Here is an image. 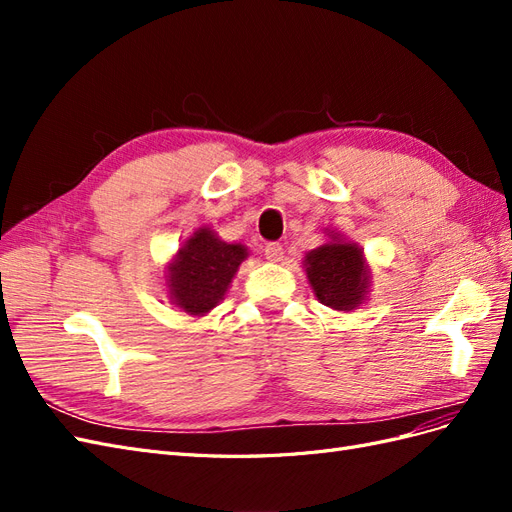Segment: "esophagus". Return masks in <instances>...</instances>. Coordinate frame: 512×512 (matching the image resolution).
<instances>
[{
    "mask_svg": "<svg viewBox=\"0 0 512 512\" xmlns=\"http://www.w3.org/2000/svg\"><path fill=\"white\" fill-rule=\"evenodd\" d=\"M265 256L271 262H280L284 258V247L280 243H267L265 245Z\"/></svg>",
    "mask_w": 512,
    "mask_h": 512,
    "instance_id": "1",
    "label": "esophagus"
}]
</instances>
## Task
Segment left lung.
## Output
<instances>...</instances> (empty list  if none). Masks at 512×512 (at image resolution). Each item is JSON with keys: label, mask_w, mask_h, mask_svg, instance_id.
I'll use <instances>...</instances> for the list:
<instances>
[{"label": "left lung", "mask_w": 512, "mask_h": 512, "mask_svg": "<svg viewBox=\"0 0 512 512\" xmlns=\"http://www.w3.org/2000/svg\"><path fill=\"white\" fill-rule=\"evenodd\" d=\"M307 252L303 267L312 290L322 305L337 312L359 307L369 292V269L363 250L342 235Z\"/></svg>", "instance_id": "8db88e82"}]
</instances>
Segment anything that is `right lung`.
I'll use <instances>...</instances> for the list:
<instances>
[{"instance_id":"add662e5","label":"right lung","mask_w":512,"mask_h":512,"mask_svg":"<svg viewBox=\"0 0 512 512\" xmlns=\"http://www.w3.org/2000/svg\"><path fill=\"white\" fill-rule=\"evenodd\" d=\"M247 258V247L226 243L207 226L185 241L168 262L166 286L170 303L190 316H205L218 305Z\"/></svg>"}]
</instances>
